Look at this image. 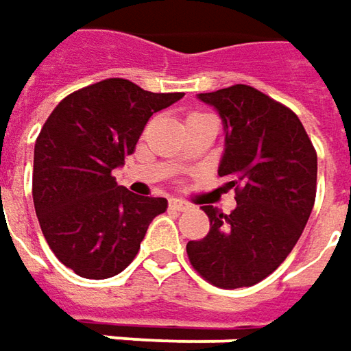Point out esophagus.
I'll return each mask as SVG.
<instances>
[{
  "label": "esophagus",
  "instance_id": "obj_1",
  "mask_svg": "<svg viewBox=\"0 0 351 351\" xmlns=\"http://www.w3.org/2000/svg\"><path fill=\"white\" fill-rule=\"evenodd\" d=\"M169 206H171L173 210L184 212V210L189 208V202H184V200H178V198H171V200H169Z\"/></svg>",
  "mask_w": 351,
  "mask_h": 351
}]
</instances>
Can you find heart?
I'll return each mask as SVG.
<instances>
[{
	"instance_id": "heart-1",
	"label": "heart",
	"mask_w": 351,
	"mask_h": 351,
	"mask_svg": "<svg viewBox=\"0 0 351 351\" xmlns=\"http://www.w3.org/2000/svg\"><path fill=\"white\" fill-rule=\"evenodd\" d=\"M191 115H192V114H191Z\"/></svg>"
}]
</instances>
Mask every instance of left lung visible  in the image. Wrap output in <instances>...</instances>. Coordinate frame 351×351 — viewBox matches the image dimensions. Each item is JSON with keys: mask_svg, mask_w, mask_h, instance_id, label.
I'll return each instance as SVG.
<instances>
[{"mask_svg": "<svg viewBox=\"0 0 351 351\" xmlns=\"http://www.w3.org/2000/svg\"><path fill=\"white\" fill-rule=\"evenodd\" d=\"M198 98L220 112L226 151L218 175L236 210L202 206L210 232L189 241L194 271L214 287L263 281L297 245L316 198V151L300 119L257 88L236 84Z\"/></svg>", "mask_w": 351, "mask_h": 351, "instance_id": "1", "label": "left lung"}]
</instances>
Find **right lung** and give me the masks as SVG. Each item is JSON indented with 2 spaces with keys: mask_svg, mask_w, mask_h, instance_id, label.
Here are the masks:
<instances>
[{
  "mask_svg": "<svg viewBox=\"0 0 351 351\" xmlns=\"http://www.w3.org/2000/svg\"><path fill=\"white\" fill-rule=\"evenodd\" d=\"M182 92L155 94L108 78L62 99L35 143L33 202L56 259L84 279L121 273L167 198L135 196L112 171L135 151L149 117Z\"/></svg>",
  "mask_w": 351,
  "mask_h": 351,
  "instance_id": "add662e5",
  "label": "right lung"
}]
</instances>
